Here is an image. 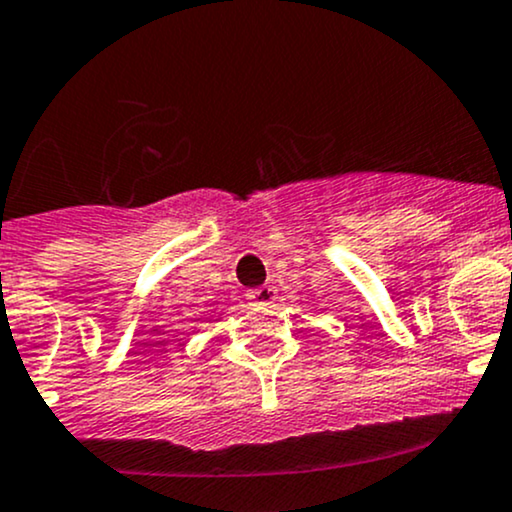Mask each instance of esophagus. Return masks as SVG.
Instances as JSON below:
<instances>
[{
    "label": "esophagus",
    "mask_w": 512,
    "mask_h": 512,
    "mask_svg": "<svg viewBox=\"0 0 512 512\" xmlns=\"http://www.w3.org/2000/svg\"><path fill=\"white\" fill-rule=\"evenodd\" d=\"M250 305H257V308H267L276 301V289L274 286H260V289L248 291Z\"/></svg>",
    "instance_id": "esophagus-1"
}]
</instances>
